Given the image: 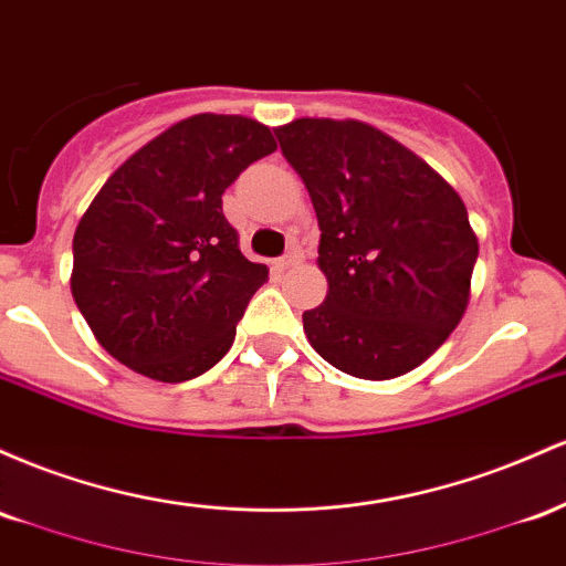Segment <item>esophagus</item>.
Returning a JSON list of instances; mask_svg holds the SVG:
<instances>
[{
  "label": "esophagus",
  "instance_id": "obj_1",
  "mask_svg": "<svg viewBox=\"0 0 566 566\" xmlns=\"http://www.w3.org/2000/svg\"><path fill=\"white\" fill-rule=\"evenodd\" d=\"M302 259H304V251H302V245H291V251L285 253V256L277 259L275 266H277V270H289V266L300 264Z\"/></svg>",
  "mask_w": 566,
  "mask_h": 566
}]
</instances>
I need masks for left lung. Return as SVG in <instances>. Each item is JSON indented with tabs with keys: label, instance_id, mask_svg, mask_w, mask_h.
Instances as JSON below:
<instances>
[{
	"label": "left lung",
	"instance_id": "8db88e82",
	"mask_svg": "<svg viewBox=\"0 0 566 566\" xmlns=\"http://www.w3.org/2000/svg\"><path fill=\"white\" fill-rule=\"evenodd\" d=\"M275 136L321 227L328 294L302 315L310 345L350 377H401L468 310L479 238L465 202L422 157L358 119L300 117Z\"/></svg>",
	"mask_w": 566,
	"mask_h": 566
}]
</instances>
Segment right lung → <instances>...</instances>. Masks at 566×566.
I'll return each instance as SVG.
<instances>
[{
	"instance_id": "add662e5",
	"label": "right lung",
	"mask_w": 566,
	"mask_h": 566,
	"mask_svg": "<svg viewBox=\"0 0 566 566\" xmlns=\"http://www.w3.org/2000/svg\"><path fill=\"white\" fill-rule=\"evenodd\" d=\"M275 149L256 119L195 114L106 179L74 232L72 296L112 358L157 382L224 358L266 266L240 253L221 195Z\"/></svg>"
}]
</instances>
